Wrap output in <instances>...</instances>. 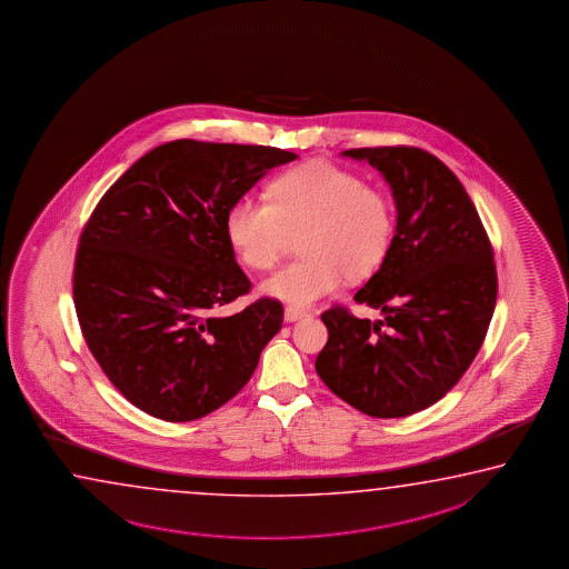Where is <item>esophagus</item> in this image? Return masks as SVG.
<instances>
[{
    "label": "esophagus",
    "mask_w": 569,
    "mask_h": 569,
    "mask_svg": "<svg viewBox=\"0 0 569 569\" xmlns=\"http://www.w3.org/2000/svg\"><path fill=\"white\" fill-rule=\"evenodd\" d=\"M309 317V312H305V310L292 309V307H287L284 309V320L287 322H297L300 318Z\"/></svg>",
    "instance_id": "esophagus-1"
}]
</instances>
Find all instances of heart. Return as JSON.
<instances>
[{
	"label": "heart",
	"mask_w": 569,
	"mask_h": 569,
	"mask_svg": "<svg viewBox=\"0 0 569 569\" xmlns=\"http://www.w3.org/2000/svg\"><path fill=\"white\" fill-rule=\"evenodd\" d=\"M224 229L252 270L270 269L290 237L300 234L302 257L262 282L269 297L300 309L337 292L345 279H367L385 262L395 241V204L358 174L312 161L279 174L269 201L232 202Z\"/></svg>",
	"instance_id": "b5f03b06"
}]
</instances>
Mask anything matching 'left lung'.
Segmentation results:
<instances>
[{
  "label": "left lung",
  "mask_w": 569,
  "mask_h": 569,
  "mask_svg": "<svg viewBox=\"0 0 569 569\" xmlns=\"http://www.w3.org/2000/svg\"><path fill=\"white\" fill-rule=\"evenodd\" d=\"M392 189L395 241L355 300L385 318L342 307L322 312V382L375 418H402L436 405L472 365L498 297L493 251L480 214L446 164L418 147L348 149Z\"/></svg>",
  "instance_id": "left-lung-1"
}]
</instances>
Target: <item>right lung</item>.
<instances>
[{"label": "right lung", "mask_w": 569, "mask_h": 569, "mask_svg": "<svg viewBox=\"0 0 569 569\" xmlns=\"http://www.w3.org/2000/svg\"><path fill=\"white\" fill-rule=\"evenodd\" d=\"M297 154L264 144H159L109 187L79 239L73 302L87 347L131 405L191 422L251 380L282 305L251 290L224 221L234 201Z\"/></svg>", "instance_id": "add662e5"}]
</instances>
